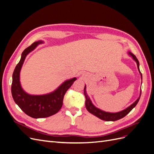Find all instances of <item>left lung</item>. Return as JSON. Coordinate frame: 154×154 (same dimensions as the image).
I'll return each mask as SVG.
<instances>
[{
    "mask_svg": "<svg viewBox=\"0 0 154 154\" xmlns=\"http://www.w3.org/2000/svg\"><path fill=\"white\" fill-rule=\"evenodd\" d=\"M128 54H130V57H132L134 60H135L136 62L137 63L138 71L141 74V78L142 80V74L140 71V70H139V63L137 58H136V56H135L134 54H132V53L128 52ZM84 95L85 96V99H86L85 100L86 109L88 112H89L90 113H91L93 115H94L95 116H96V117H97L98 118L103 120V121H106V122H114V121H117V120H119L120 119L124 118L125 116H127L130 112L134 108V107L136 106L139 99H140V97L141 95V91H140V95H139V97H138L137 100L134 102V103H133L131 105H130L128 107H127V109H124L123 110L118 112H115V113L108 112L103 111L98 108H97V107H96L94 105H93L91 100H90V97H88V94H87L86 85H85V87H84Z\"/></svg>",
    "mask_w": 154,
    "mask_h": 154,
    "instance_id": "obj_1",
    "label": "left lung"
}]
</instances>
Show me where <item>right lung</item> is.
I'll return each instance as SVG.
<instances>
[{
    "mask_svg": "<svg viewBox=\"0 0 154 154\" xmlns=\"http://www.w3.org/2000/svg\"><path fill=\"white\" fill-rule=\"evenodd\" d=\"M43 41L39 40L32 44L23 51L20 62L17 65L13 73L11 94L16 104L27 116L33 118H43L57 114L62 108L63 97L67 91L71 87L76 78L65 81L54 91L43 95L27 94L20 85V72L26 56L34 50Z\"/></svg>",
    "mask_w": 154,
    "mask_h": 154,
    "instance_id": "right-lung-1",
    "label": "right lung"
}]
</instances>
